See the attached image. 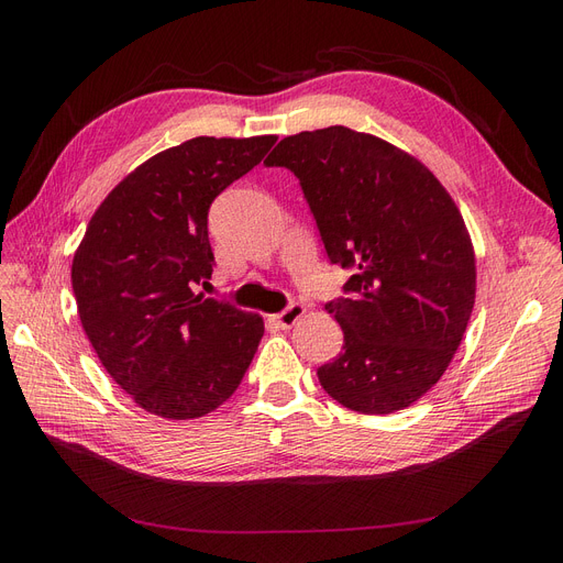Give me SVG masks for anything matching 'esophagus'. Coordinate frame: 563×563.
Segmentation results:
<instances>
[{"label": "esophagus", "instance_id": "1", "mask_svg": "<svg viewBox=\"0 0 563 563\" xmlns=\"http://www.w3.org/2000/svg\"><path fill=\"white\" fill-rule=\"evenodd\" d=\"M305 314V308L300 302H294V305H288L286 310H282L279 314H275V319H277V323L282 329H291V327H296V323L300 321V317Z\"/></svg>", "mask_w": 563, "mask_h": 563}]
</instances>
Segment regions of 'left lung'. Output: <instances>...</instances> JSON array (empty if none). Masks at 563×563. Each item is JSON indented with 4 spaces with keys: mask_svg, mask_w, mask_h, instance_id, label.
Returning <instances> with one entry per match:
<instances>
[{
    "mask_svg": "<svg viewBox=\"0 0 563 563\" xmlns=\"http://www.w3.org/2000/svg\"><path fill=\"white\" fill-rule=\"evenodd\" d=\"M267 166L302 187L329 261L354 275L327 302L343 352L317 368L338 404L385 416L418 401L449 368L474 308V249L428 166L347 126L284 139Z\"/></svg>",
    "mask_w": 563,
    "mask_h": 563,
    "instance_id": "obj_1",
    "label": "left lung"
}]
</instances>
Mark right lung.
I'll list each match as a JSON object with an SVG mask.
<instances>
[{
    "label": "right lung",
    "instance_id": "obj_1",
    "mask_svg": "<svg viewBox=\"0 0 563 563\" xmlns=\"http://www.w3.org/2000/svg\"><path fill=\"white\" fill-rule=\"evenodd\" d=\"M277 135L199 139L141 164L100 203L73 261L81 327L131 399L168 420L228 401L263 338V317L195 294L213 272L209 209Z\"/></svg>",
    "mask_w": 563,
    "mask_h": 563
}]
</instances>
